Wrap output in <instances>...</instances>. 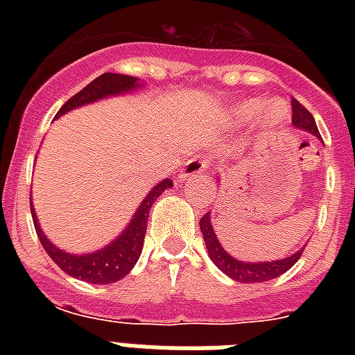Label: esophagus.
I'll return each mask as SVG.
<instances>
[{
  "mask_svg": "<svg viewBox=\"0 0 355 355\" xmlns=\"http://www.w3.org/2000/svg\"><path fill=\"white\" fill-rule=\"evenodd\" d=\"M208 171H210V162L206 160V158H200V156H195V158L186 162V166H184L182 173L178 175V178H180V180H186V178L206 175Z\"/></svg>",
  "mask_w": 355,
  "mask_h": 355,
  "instance_id": "esophagus-1",
  "label": "esophagus"
}]
</instances>
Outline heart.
<instances>
[{
  "mask_svg": "<svg viewBox=\"0 0 355 355\" xmlns=\"http://www.w3.org/2000/svg\"><path fill=\"white\" fill-rule=\"evenodd\" d=\"M261 107H263V103L258 101V99H248V101H243L241 105H237V107L234 108V118H236L237 121L247 123L250 121L256 114H258V110ZM282 118H284V107L278 105V103H272V105L265 110L263 119L267 125H276V123L282 121Z\"/></svg>",
  "mask_w": 355,
  "mask_h": 355,
  "instance_id": "b5f03b06",
  "label": "heart"
}]
</instances>
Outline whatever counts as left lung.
<instances>
[{"instance_id": "obj_1", "label": "left lung", "mask_w": 355, "mask_h": 355, "mask_svg": "<svg viewBox=\"0 0 355 355\" xmlns=\"http://www.w3.org/2000/svg\"><path fill=\"white\" fill-rule=\"evenodd\" d=\"M293 127L300 128V130H306V132H311L313 136L319 138V128H317V123H315L313 116L309 114L308 108H304L297 99H293ZM200 232L205 237L206 248H208V254H210L211 261L219 267V269L225 272L227 276H230L232 280L241 282V284H258V282H267L272 280L276 276L284 275L286 270H289L293 265L297 263L300 256H302V250H297V252L289 256V258L278 259V261H259V263H247V261H239V259L232 258L230 254L221 247V243L217 239L216 232H214V227H211L210 211L206 214L205 217H200L199 221Z\"/></svg>"}]
</instances>
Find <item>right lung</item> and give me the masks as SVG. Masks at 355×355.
<instances>
[{
  "label": "right lung",
  "instance_id": "right-lung-1",
  "mask_svg": "<svg viewBox=\"0 0 355 355\" xmlns=\"http://www.w3.org/2000/svg\"><path fill=\"white\" fill-rule=\"evenodd\" d=\"M139 86L136 77L130 75H119V73H103L97 79H94L90 85H86L79 94H75L71 99L64 103L62 108L58 110L57 116L79 108L88 103L99 101L103 97L118 96V94H125V92H132ZM171 178L162 180L160 184H156L155 188L150 189L149 193L145 195L144 202L139 205L138 211L134 214L132 221L128 223V227L125 228V232L118 236V239H114L108 247L97 250L92 254H83V256H75V254H68L57 248L53 245L44 232H42L36 214L31 205V214H33V223H35V230L38 234L42 247L46 248V252L49 254V258L66 272V275L85 280L88 284H114V282L121 280L123 276H127L132 267L138 261L141 248H144L145 232H147V219H149L150 206L155 205V200L162 195V191L167 188H171Z\"/></svg>",
  "mask_w": 355,
  "mask_h": 355
}]
</instances>
